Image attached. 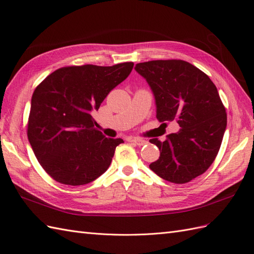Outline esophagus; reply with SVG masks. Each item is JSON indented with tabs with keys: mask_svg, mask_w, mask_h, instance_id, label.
Returning a JSON list of instances; mask_svg holds the SVG:
<instances>
[{
	"mask_svg": "<svg viewBox=\"0 0 254 254\" xmlns=\"http://www.w3.org/2000/svg\"><path fill=\"white\" fill-rule=\"evenodd\" d=\"M130 142L134 143V144L137 145V146H143V145H145V144H147V141H145V140H143V139H139V137H133V139L130 140Z\"/></svg>",
	"mask_w": 254,
	"mask_h": 254,
	"instance_id": "34e87169",
	"label": "esophagus"
}]
</instances>
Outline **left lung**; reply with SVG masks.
I'll return each instance as SVG.
<instances>
[{"mask_svg":"<svg viewBox=\"0 0 254 254\" xmlns=\"http://www.w3.org/2000/svg\"><path fill=\"white\" fill-rule=\"evenodd\" d=\"M150 86L159 122L176 121L181 129L158 146L149 167L161 178L183 184L202 175L216 158L227 127V113L209 76L187 61L151 60L135 65Z\"/></svg>","mask_w":254,"mask_h":254,"instance_id":"8db88e82","label":"left lung"}]
</instances>
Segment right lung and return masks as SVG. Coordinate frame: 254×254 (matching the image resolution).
<instances>
[{"label":"right lung","instance_id":"1","mask_svg":"<svg viewBox=\"0 0 254 254\" xmlns=\"http://www.w3.org/2000/svg\"><path fill=\"white\" fill-rule=\"evenodd\" d=\"M133 63L112 66H64L34 91L27 136L35 156L52 178L65 186H83L103 175L122 139H109L94 125L110 91L125 80Z\"/></svg>","mask_w":254,"mask_h":254}]
</instances>
